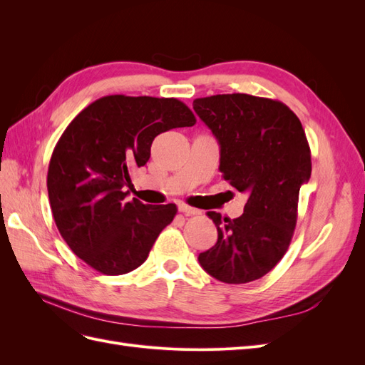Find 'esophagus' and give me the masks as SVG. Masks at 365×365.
<instances>
[{
    "label": "esophagus",
    "instance_id": "esophagus-1",
    "mask_svg": "<svg viewBox=\"0 0 365 365\" xmlns=\"http://www.w3.org/2000/svg\"><path fill=\"white\" fill-rule=\"evenodd\" d=\"M180 212H181V213H184V215H187V216H192V215H201V210H197V208L190 207V205H187V204H181V205H180Z\"/></svg>",
    "mask_w": 365,
    "mask_h": 365
}]
</instances>
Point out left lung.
<instances>
[{"mask_svg":"<svg viewBox=\"0 0 365 365\" xmlns=\"http://www.w3.org/2000/svg\"><path fill=\"white\" fill-rule=\"evenodd\" d=\"M193 109L219 143L224 180L248 196L244 215L236 219L207 213L217 242L197 260L219 282L257 280L288 251L298 193L311 178L302 121L279 101L239 93L195 98Z\"/></svg>","mask_w":365,"mask_h":365,"instance_id":"left-lung-1","label":"left lung"}]
</instances>
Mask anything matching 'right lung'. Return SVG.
<instances>
[{
  "label": "right lung",
  "instance_id": "obj_1",
  "mask_svg": "<svg viewBox=\"0 0 365 365\" xmlns=\"http://www.w3.org/2000/svg\"><path fill=\"white\" fill-rule=\"evenodd\" d=\"M196 118L178 98L106 96L63 130L48 165L54 222L77 257L96 271H134L175 215L176 205L128 200L130 170L149 161L153 138Z\"/></svg>",
  "mask_w": 365,
  "mask_h": 365
}]
</instances>
